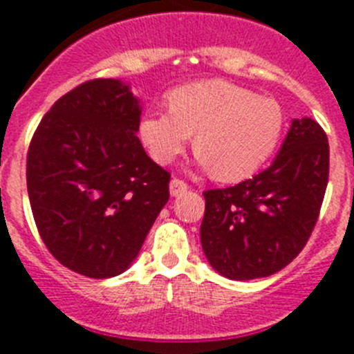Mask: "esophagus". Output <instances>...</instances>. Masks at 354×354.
Masks as SVG:
<instances>
[{
	"label": "esophagus",
	"instance_id": "obj_1",
	"mask_svg": "<svg viewBox=\"0 0 354 354\" xmlns=\"http://www.w3.org/2000/svg\"><path fill=\"white\" fill-rule=\"evenodd\" d=\"M187 184L180 179H171L170 180V195L171 196H180L183 193L187 192Z\"/></svg>",
	"mask_w": 354,
	"mask_h": 354
}]
</instances>
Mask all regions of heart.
Returning a JSON list of instances; mask_svg holds the SVG:
<instances>
[{
    "instance_id": "1",
    "label": "heart",
    "mask_w": 354,
    "mask_h": 354,
    "mask_svg": "<svg viewBox=\"0 0 354 354\" xmlns=\"http://www.w3.org/2000/svg\"><path fill=\"white\" fill-rule=\"evenodd\" d=\"M167 104L168 111H147L138 122L150 158L170 165L195 134L198 165L221 183H239L261 170L286 129V115L274 99L223 80L174 88Z\"/></svg>"
}]
</instances>
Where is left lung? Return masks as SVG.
Returning a JSON list of instances; mask_svg holds the SVG:
<instances>
[{
  "instance_id": "obj_1",
  "label": "left lung",
  "mask_w": 354,
  "mask_h": 354,
  "mask_svg": "<svg viewBox=\"0 0 354 354\" xmlns=\"http://www.w3.org/2000/svg\"><path fill=\"white\" fill-rule=\"evenodd\" d=\"M330 171L326 133L294 118L282 149L253 179L207 189L200 241L209 264L230 280L270 277L298 257L317 221Z\"/></svg>"
}]
</instances>
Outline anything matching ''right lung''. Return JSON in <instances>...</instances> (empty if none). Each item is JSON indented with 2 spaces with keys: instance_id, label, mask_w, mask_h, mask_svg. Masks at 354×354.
<instances>
[{
  "instance_id": "add662e5",
  "label": "right lung",
  "mask_w": 354,
  "mask_h": 354,
  "mask_svg": "<svg viewBox=\"0 0 354 354\" xmlns=\"http://www.w3.org/2000/svg\"><path fill=\"white\" fill-rule=\"evenodd\" d=\"M140 101L120 80H92L53 104L26 161L44 245L68 270L117 277L133 264L170 198V174L138 140Z\"/></svg>"
}]
</instances>
